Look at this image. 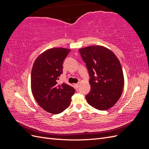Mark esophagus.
<instances>
[{
    "label": "esophagus",
    "mask_w": 149,
    "mask_h": 149,
    "mask_svg": "<svg viewBox=\"0 0 149 149\" xmlns=\"http://www.w3.org/2000/svg\"><path fill=\"white\" fill-rule=\"evenodd\" d=\"M79 83H76V84H74L75 88H76V89H77V88L79 87Z\"/></svg>",
    "instance_id": "obj_1"
}]
</instances>
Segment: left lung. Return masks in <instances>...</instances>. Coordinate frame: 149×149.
Wrapping results in <instances>:
<instances>
[{
	"label": "left lung",
	"mask_w": 149,
	"mask_h": 149,
	"mask_svg": "<svg viewBox=\"0 0 149 149\" xmlns=\"http://www.w3.org/2000/svg\"><path fill=\"white\" fill-rule=\"evenodd\" d=\"M89 75L91 91L86 96L90 106L107 110L114 106L123 91L124 79L118 58L108 48L94 45L79 49Z\"/></svg>",
	"instance_id": "1"
}]
</instances>
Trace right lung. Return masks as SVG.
<instances>
[{"mask_svg":"<svg viewBox=\"0 0 149 149\" xmlns=\"http://www.w3.org/2000/svg\"><path fill=\"white\" fill-rule=\"evenodd\" d=\"M71 49H48L35 60L31 73V89L38 105L49 113L60 114L69 107L74 89L57 84L63 73V63Z\"/></svg>","mask_w":149,"mask_h":149,"instance_id":"right-lung-1","label":"right lung"}]
</instances>
